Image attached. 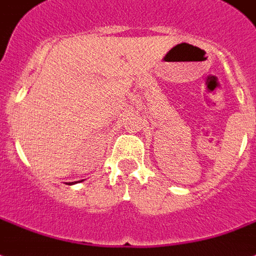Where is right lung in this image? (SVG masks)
<instances>
[{
	"instance_id": "add662e5",
	"label": "right lung",
	"mask_w": 256,
	"mask_h": 256,
	"mask_svg": "<svg viewBox=\"0 0 256 256\" xmlns=\"http://www.w3.org/2000/svg\"><path fill=\"white\" fill-rule=\"evenodd\" d=\"M70 184H74V183H73V182H72V183H70Z\"/></svg>"
}]
</instances>
